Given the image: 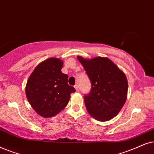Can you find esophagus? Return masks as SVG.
I'll return each instance as SVG.
<instances>
[{
	"label": "esophagus",
	"mask_w": 154,
	"mask_h": 154,
	"mask_svg": "<svg viewBox=\"0 0 154 154\" xmlns=\"http://www.w3.org/2000/svg\"><path fill=\"white\" fill-rule=\"evenodd\" d=\"M74 87H75V89H76V91H79V87H78V85H75V86H74Z\"/></svg>",
	"instance_id": "34e87169"
}]
</instances>
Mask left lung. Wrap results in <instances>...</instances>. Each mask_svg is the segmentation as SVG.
I'll return each instance as SVG.
<instances>
[{"instance_id":"left-lung-1","label":"left lung","mask_w":154,"mask_h":154,"mask_svg":"<svg viewBox=\"0 0 154 154\" xmlns=\"http://www.w3.org/2000/svg\"><path fill=\"white\" fill-rule=\"evenodd\" d=\"M91 82V90L85 95L89 113L99 121L116 116L127 99L126 76L110 59L98 57L86 60L77 57Z\"/></svg>"}]
</instances>
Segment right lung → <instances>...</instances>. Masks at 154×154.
Here are the masks:
<instances>
[{"label": "right lung", "mask_w": 154, "mask_h": 154, "mask_svg": "<svg viewBox=\"0 0 154 154\" xmlns=\"http://www.w3.org/2000/svg\"><path fill=\"white\" fill-rule=\"evenodd\" d=\"M62 67L60 59H47L36 66L26 83L29 102L44 118L55 116L64 109L70 94L76 91L67 83L68 75L61 72Z\"/></svg>", "instance_id": "obj_1"}]
</instances>
